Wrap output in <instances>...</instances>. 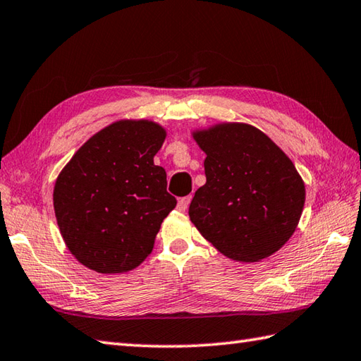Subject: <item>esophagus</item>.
Wrapping results in <instances>:
<instances>
[{
    "instance_id": "34e87169",
    "label": "esophagus",
    "mask_w": 361,
    "mask_h": 361,
    "mask_svg": "<svg viewBox=\"0 0 361 361\" xmlns=\"http://www.w3.org/2000/svg\"><path fill=\"white\" fill-rule=\"evenodd\" d=\"M190 200H192V197H190V195L183 197V199L178 200V207H176V208H178V211H181V213H185V211H186L188 207H189Z\"/></svg>"
}]
</instances>
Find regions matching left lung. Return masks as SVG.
I'll use <instances>...</instances> for the list:
<instances>
[{"mask_svg":"<svg viewBox=\"0 0 361 361\" xmlns=\"http://www.w3.org/2000/svg\"><path fill=\"white\" fill-rule=\"evenodd\" d=\"M207 154V183L195 190L189 219L230 259L255 263L283 247L298 228L305 183L288 154L244 122L190 131Z\"/></svg>","mask_w":361,"mask_h":361,"instance_id":"obj_1","label":"left lung"}]
</instances>
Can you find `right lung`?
<instances>
[{
	"label": "right lung",
	"mask_w": 361,
	"mask_h": 361,
	"mask_svg": "<svg viewBox=\"0 0 361 361\" xmlns=\"http://www.w3.org/2000/svg\"><path fill=\"white\" fill-rule=\"evenodd\" d=\"M167 131L147 118H122L89 137L54 183L56 221L70 253L98 274H123L150 255L161 224L176 207L154 154Z\"/></svg>",
	"instance_id": "obj_1"
}]
</instances>
